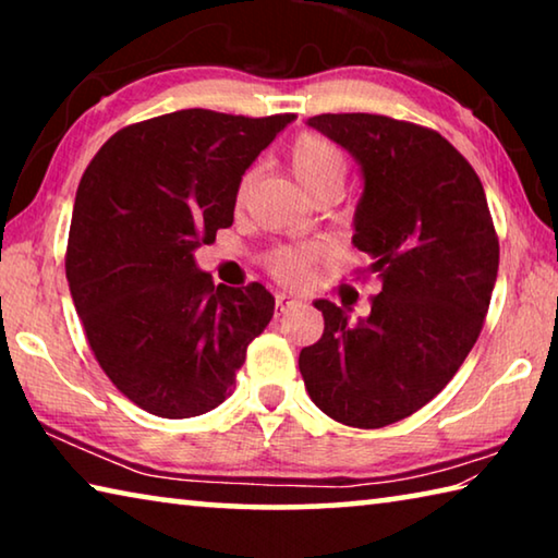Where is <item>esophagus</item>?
<instances>
[{
	"mask_svg": "<svg viewBox=\"0 0 558 558\" xmlns=\"http://www.w3.org/2000/svg\"><path fill=\"white\" fill-rule=\"evenodd\" d=\"M298 305H300V300L295 295H290V292H278V295H276V307H278L280 315L288 313V310H292V307H298Z\"/></svg>",
	"mask_w": 558,
	"mask_h": 558,
	"instance_id": "1",
	"label": "esophagus"
}]
</instances>
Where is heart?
<instances>
[{
  "label": "heart",
  "mask_w": 558,
  "mask_h": 558,
  "mask_svg": "<svg viewBox=\"0 0 558 558\" xmlns=\"http://www.w3.org/2000/svg\"><path fill=\"white\" fill-rule=\"evenodd\" d=\"M286 159L298 182L310 196L332 192L337 194L347 177V157L335 143L317 132H298L286 149ZM251 192V172L239 179L233 204L243 209ZM319 260L317 248H278L266 258V268L282 286H302L313 278V270Z\"/></svg>",
  "instance_id": "b5f03b06"
}]
</instances>
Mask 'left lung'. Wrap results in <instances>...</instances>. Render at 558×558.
<instances>
[{
  "label": "left lung",
  "instance_id": "obj_1",
  "mask_svg": "<svg viewBox=\"0 0 558 558\" xmlns=\"http://www.w3.org/2000/svg\"><path fill=\"white\" fill-rule=\"evenodd\" d=\"M307 125L354 155L364 194L354 245L376 278L372 313L347 317L317 300L325 332L300 352L319 411L352 428H384L446 389L483 332L499 239L475 169L440 132L372 112H325Z\"/></svg>",
  "mask_w": 558,
  "mask_h": 558
}]
</instances>
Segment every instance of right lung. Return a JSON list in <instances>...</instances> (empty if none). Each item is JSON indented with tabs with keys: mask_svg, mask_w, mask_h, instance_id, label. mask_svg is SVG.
Segmentation results:
<instances>
[{
	"mask_svg": "<svg viewBox=\"0 0 558 558\" xmlns=\"http://www.w3.org/2000/svg\"><path fill=\"white\" fill-rule=\"evenodd\" d=\"M292 118L167 112L116 132L83 172L65 278L100 369L143 411L216 409L268 327L270 292L214 288L194 251L233 223L239 179Z\"/></svg>",
	"mask_w": 558,
	"mask_h": 558,
	"instance_id": "obj_1",
	"label": "right lung"
}]
</instances>
